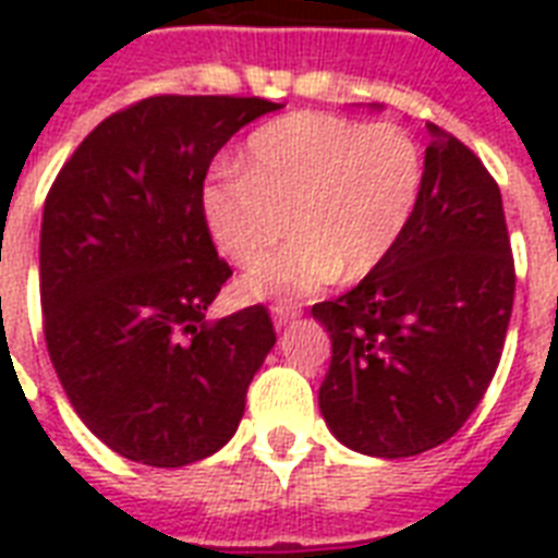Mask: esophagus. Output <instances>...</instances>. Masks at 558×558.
<instances>
[{
    "mask_svg": "<svg viewBox=\"0 0 558 558\" xmlns=\"http://www.w3.org/2000/svg\"><path fill=\"white\" fill-rule=\"evenodd\" d=\"M271 318H275V324H278V327H287V324H292L295 318H301V306L275 304L271 306Z\"/></svg>",
    "mask_w": 558,
    "mask_h": 558,
    "instance_id": "esophagus-1",
    "label": "esophagus"
}]
</instances>
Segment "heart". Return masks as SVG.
Returning a JSON list of instances; mask_svg holds the SVG:
<instances>
[{
    "label": "heart",
    "mask_w": 558,
    "mask_h": 558,
    "mask_svg": "<svg viewBox=\"0 0 558 558\" xmlns=\"http://www.w3.org/2000/svg\"><path fill=\"white\" fill-rule=\"evenodd\" d=\"M420 144L397 124L292 112L248 135L243 170L222 168L202 191L219 252L251 263L289 225L275 253L240 280L248 298L292 301L339 278H362L399 243L423 191Z\"/></svg>",
    "instance_id": "1"
}]
</instances>
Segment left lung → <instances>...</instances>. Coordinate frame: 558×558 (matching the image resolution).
Returning <instances> with one entry per match:
<instances>
[{"label": "left lung", "mask_w": 558, "mask_h": 558, "mask_svg": "<svg viewBox=\"0 0 558 558\" xmlns=\"http://www.w3.org/2000/svg\"><path fill=\"white\" fill-rule=\"evenodd\" d=\"M515 266L501 191L475 153L428 124L420 202L359 287L313 306L330 332L327 428L371 458H411L466 423L501 362Z\"/></svg>", "instance_id": "left-lung-1"}]
</instances>
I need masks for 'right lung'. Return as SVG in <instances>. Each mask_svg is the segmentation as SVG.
Masks as SVG:
<instances>
[{
	"mask_svg": "<svg viewBox=\"0 0 558 558\" xmlns=\"http://www.w3.org/2000/svg\"><path fill=\"white\" fill-rule=\"evenodd\" d=\"M280 109L263 98L159 95L100 121L57 173L39 231V298L57 379L121 458H210L275 348L266 306L205 322L231 278L202 214L222 144Z\"/></svg>",
	"mask_w": 558,
	"mask_h": 558,
	"instance_id": "obj_1",
	"label": "right lung"
}]
</instances>
